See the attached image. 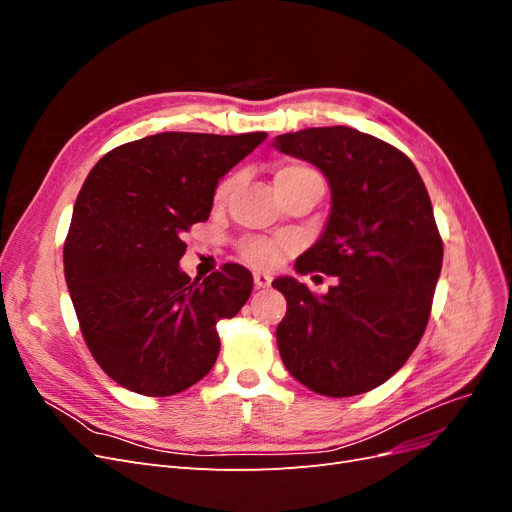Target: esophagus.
<instances>
[{
    "label": "esophagus",
    "mask_w": 512,
    "mask_h": 512,
    "mask_svg": "<svg viewBox=\"0 0 512 512\" xmlns=\"http://www.w3.org/2000/svg\"><path fill=\"white\" fill-rule=\"evenodd\" d=\"M271 282H273V277H271L269 273H260V271L254 273V284H256V288H269Z\"/></svg>",
    "instance_id": "esophagus-1"
}]
</instances>
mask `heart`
<instances>
[{
	"label": "heart",
	"mask_w": 512,
	"mask_h": 512,
	"mask_svg": "<svg viewBox=\"0 0 512 512\" xmlns=\"http://www.w3.org/2000/svg\"><path fill=\"white\" fill-rule=\"evenodd\" d=\"M239 181V175H228L226 179L220 181L218 190H215V203H222V200L228 198V194L235 190V185ZM275 188H288V185L294 183H318L320 188H324V181L320 177L318 170H314L312 166L307 164H299V162H286L275 168ZM294 243L290 239H271V237H247L243 241H239L237 250L239 256L252 265L256 269H275L280 265L282 258L292 252Z\"/></svg>",
	"instance_id": "1"
}]
</instances>
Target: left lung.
<instances>
[{"label":"left lung","mask_w":512,"mask_h":512,"mask_svg":"<svg viewBox=\"0 0 512 512\" xmlns=\"http://www.w3.org/2000/svg\"><path fill=\"white\" fill-rule=\"evenodd\" d=\"M273 147L314 164L331 188L320 239L294 269L335 275L327 294L277 277L282 361L307 389L352 397L401 369L425 333L442 269V239L418 170L399 149L348 126L275 136Z\"/></svg>","instance_id":"1"}]
</instances>
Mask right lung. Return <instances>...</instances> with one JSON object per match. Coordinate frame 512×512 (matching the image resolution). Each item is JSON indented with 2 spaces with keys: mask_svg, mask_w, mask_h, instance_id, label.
Wrapping results in <instances>:
<instances>
[{
  "mask_svg": "<svg viewBox=\"0 0 512 512\" xmlns=\"http://www.w3.org/2000/svg\"><path fill=\"white\" fill-rule=\"evenodd\" d=\"M265 138L162 132L108 151L87 175L64 273L87 348L123 389L175 395L218 359L215 324L250 299L254 277L228 262L190 280L183 235L209 220L220 179Z\"/></svg>",
  "mask_w": 512,
  "mask_h": 512,
  "instance_id": "right-lung-1",
  "label": "right lung"
}]
</instances>
